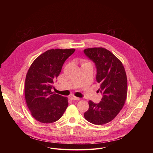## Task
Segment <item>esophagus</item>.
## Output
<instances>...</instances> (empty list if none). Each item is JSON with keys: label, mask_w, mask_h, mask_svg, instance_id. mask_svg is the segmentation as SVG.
Masks as SVG:
<instances>
[{"label": "esophagus", "mask_w": 153, "mask_h": 153, "mask_svg": "<svg viewBox=\"0 0 153 153\" xmlns=\"http://www.w3.org/2000/svg\"><path fill=\"white\" fill-rule=\"evenodd\" d=\"M71 99L72 100H80V98L77 97H76V96H71Z\"/></svg>", "instance_id": "1"}]
</instances>
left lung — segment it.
I'll return each instance as SVG.
<instances>
[{"instance_id":"1","label":"left lung","mask_w":153,"mask_h":153,"mask_svg":"<svg viewBox=\"0 0 153 153\" xmlns=\"http://www.w3.org/2000/svg\"><path fill=\"white\" fill-rule=\"evenodd\" d=\"M84 53L95 64L96 80L100 84L99 92L102 98L99 103L89 101V108L84 118L91 123H107L118 114L127 95V78L123 64L103 48H87Z\"/></svg>"}]
</instances>
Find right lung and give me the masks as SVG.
<instances>
[{"mask_svg":"<svg viewBox=\"0 0 153 153\" xmlns=\"http://www.w3.org/2000/svg\"><path fill=\"white\" fill-rule=\"evenodd\" d=\"M75 49H52L39 55L26 76L25 97L31 114L37 121L50 123L58 120L68 106V98L51 89L63 64Z\"/></svg>","mask_w":153,"mask_h":153,"instance_id":"right-lung-1","label":"right lung"}]
</instances>
